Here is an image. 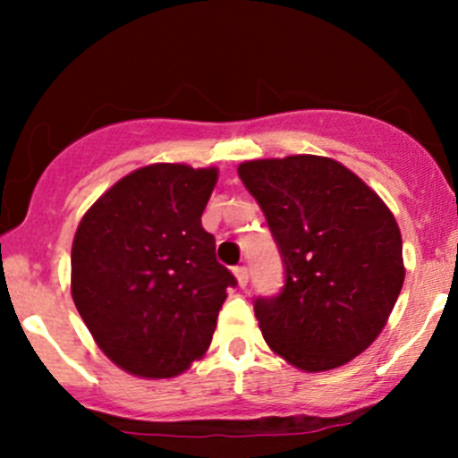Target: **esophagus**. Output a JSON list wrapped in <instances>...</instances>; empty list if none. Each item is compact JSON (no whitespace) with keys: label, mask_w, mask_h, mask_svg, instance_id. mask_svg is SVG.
Instances as JSON below:
<instances>
[{"label":"esophagus","mask_w":458,"mask_h":458,"mask_svg":"<svg viewBox=\"0 0 458 458\" xmlns=\"http://www.w3.org/2000/svg\"><path fill=\"white\" fill-rule=\"evenodd\" d=\"M234 276H236V282H239V286L245 288L247 280H250V271H247V267H236Z\"/></svg>","instance_id":"34e87169"}]
</instances>
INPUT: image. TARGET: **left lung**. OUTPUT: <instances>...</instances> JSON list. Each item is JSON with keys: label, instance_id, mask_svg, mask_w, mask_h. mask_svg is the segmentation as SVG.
I'll return each instance as SVG.
<instances>
[{"label": "left lung", "instance_id": "8db88e82", "mask_svg": "<svg viewBox=\"0 0 458 458\" xmlns=\"http://www.w3.org/2000/svg\"><path fill=\"white\" fill-rule=\"evenodd\" d=\"M284 262V288L259 297L267 344L306 372L375 343L404 282L403 239L386 202L343 163L317 155L239 165Z\"/></svg>", "mask_w": 458, "mask_h": 458}]
</instances>
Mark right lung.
<instances>
[{
	"mask_svg": "<svg viewBox=\"0 0 458 458\" xmlns=\"http://www.w3.org/2000/svg\"><path fill=\"white\" fill-rule=\"evenodd\" d=\"M217 167L152 163L88 208L71 251L72 301L115 366L181 375L207 353L234 276L215 259L202 213Z\"/></svg>",
	"mask_w": 458,
	"mask_h": 458,
	"instance_id": "obj_1",
	"label": "right lung"
}]
</instances>
